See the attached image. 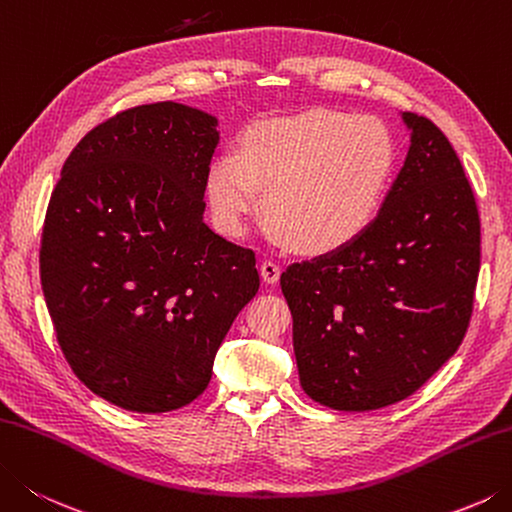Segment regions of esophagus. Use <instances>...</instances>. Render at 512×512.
<instances>
[{
    "mask_svg": "<svg viewBox=\"0 0 512 512\" xmlns=\"http://www.w3.org/2000/svg\"><path fill=\"white\" fill-rule=\"evenodd\" d=\"M260 276H263L265 283L274 285L278 281V276H281V267H278L274 260H263V263H260Z\"/></svg>",
    "mask_w": 512,
    "mask_h": 512,
    "instance_id": "34e87169",
    "label": "esophagus"
}]
</instances>
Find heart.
<instances>
[{"label":"heart","mask_w":512,"mask_h":512,"mask_svg":"<svg viewBox=\"0 0 512 512\" xmlns=\"http://www.w3.org/2000/svg\"><path fill=\"white\" fill-rule=\"evenodd\" d=\"M397 167V142L381 120L307 111L254 124L238 153L207 173L218 225L243 234L265 194L267 223L289 247L325 254L372 225Z\"/></svg>","instance_id":"heart-1"}]
</instances>
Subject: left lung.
<instances>
[{"mask_svg": "<svg viewBox=\"0 0 512 512\" xmlns=\"http://www.w3.org/2000/svg\"><path fill=\"white\" fill-rule=\"evenodd\" d=\"M403 122L408 156L372 225L281 276L301 385L334 410L410 397L470 323L481 263L475 194L437 124L417 113Z\"/></svg>", "mask_w": 512, "mask_h": 512, "instance_id": "left-lung-1", "label": "left lung"}]
</instances>
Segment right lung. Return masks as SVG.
I'll list each match as a JSON object with an SVG mask.
<instances>
[{"label": "right lung", "instance_id": "1", "mask_svg": "<svg viewBox=\"0 0 512 512\" xmlns=\"http://www.w3.org/2000/svg\"><path fill=\"white\" fill-rule=\"evenodd\" d=\"M218 120L178 102L113 115L77 142L48 202L40 276L86 388L131 412L200 397L260 287L256 254L209 229Z\"/></svg>", "mask_w": 512, "mask_h": 512}]
</instances>
